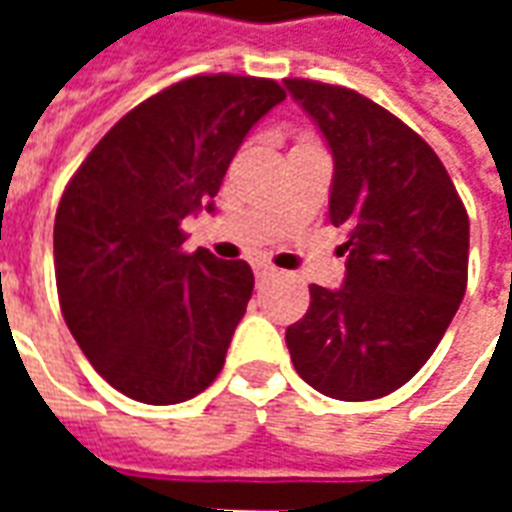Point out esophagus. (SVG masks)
<instances>
[{
  "instance_id": "34e87169",
  "label": "esophagus",
  "mask_w": 512,
  "mask_h": 512,
  "mask_svg": "<svg viewBox=\"0 0 512 512\" xmlns=\"http://www.w3.org/2000/svg\"><path fill=\"white\" fill-rule=\"evenodd\" d=\"M255 277L257 279H266V277H271V274H274V271H277V268L271 266V263H263V260H260V263H255Z\"/></svg>"
}]
</instances>
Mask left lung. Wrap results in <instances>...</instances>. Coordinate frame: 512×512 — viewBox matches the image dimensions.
Masks as SVG:
<instances>
[{
    "label": "left lung",
    "instance_id": "1",
    "mask_svg": "<svg viewBox=\"0 0 512 512\" xmlns=\"http://www.w3.org/2000/svg\"><path fill=\"white\" fill-rule=\"evenodd\" d=\"M334 153L329 222L343 230L340 290L310 285L288 326L293 367L337 400H376L417 376L469 279V213L447 169L400 117L343 84L285 79Z\"/></svg>",
    "mask_w": 512,
    "mask_h": 512
}]
</instances>
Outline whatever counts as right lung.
<instances>
[{"mask_svg":"<svg viewBox=\"0 0 512 512\" xmlns=\"http://www.w3.org/2000/svg\"><path fill=\"white\" fill-rule=\"evenodd\" d=\"M285 101L274 79L202 73L120 117L62 191L54 277L62 318L117 392L183 403L222 373L255 274L186 252L183 219L222 186L249 128Z\"/></svg>","mask_w":512,"mask_h":512,"instance_id":"obj_1","label":"right lung"}]
</instances>
